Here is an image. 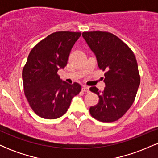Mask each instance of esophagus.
<instances>
[{
  "label": "esophagus",
  "mask_w": 158,
  "mask_h": 158,
  "mask_svg": "<svg viewBox=\"0 0 158 158\" xmlns=\"http://www.w3.org/2000/svg\"><path fill=\"white\" fill-rule=\"evenodd\" d=\"M82 90L84 92H90V89H89V87L88 86H83L82 87Z\"/></svg>",
  "instance_id": "1"
}]
</instances>
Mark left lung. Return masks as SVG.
Listing matches in <instances>:
<instances>
[{"mask_svg": "<svg viewBox=\"0 0 158 158\" xmlns=\"http://www.w3.org/2000/svg\"><path fill=\"white\" fill-rule=\"evenodd\" d=\"M82 37L96 56L98 67L106 70V87L100 91L91 87L99 96V102L90 108L92 117L110 123L122 117L132 106L140 78L135 54L124 42L107 32H84Z\"/></svg>", "mask_w": 158, "mask_h": 158, "instance_id": "8db88e82", "label": "left lung"}]
</instances>
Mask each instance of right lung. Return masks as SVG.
Returning a JSON list of instances; mask_svg holds the SVG:
<instances>
[{
	"label": "right lung",
	"mask_w": 158,
	"mask_h": 158,
	"mask_svg": "<svg viewBox=\"0 0 158 158\" xmlns=\"http://www.w3.org/2000/svg\"><path fill=\"white\" fill-rule=\"evenodd\" d=\"M81 32L50 34L32 49L23 69V90L33 111L44 119H54L68 110L72 99L81 91L77 82L69 84L57 74L68 63L70 50Z\"/></svg>",
	"instance_id": "obj_1"
}]
</instances>
